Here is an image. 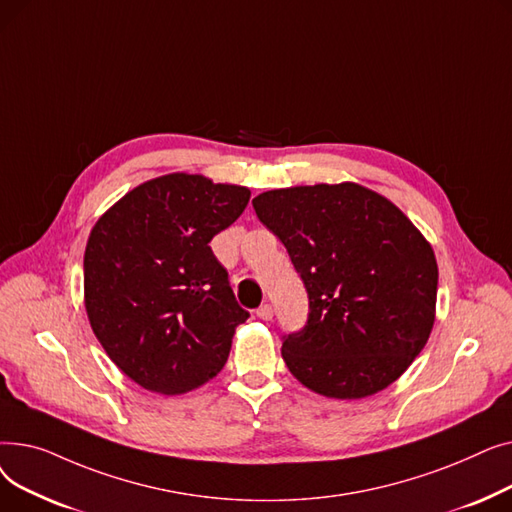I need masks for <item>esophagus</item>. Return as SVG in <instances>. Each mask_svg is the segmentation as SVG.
Returning a JSON list of instances; mask_svg holds the SVG:
<instances>
[{
    "instance_id": "obj_1",
    "label": "esophagus",
    "mask_w": 512,
    "mask_h": 512,
    "mask_svg": "<svg viewBox=\"0 0 512 512\" xmlns=\"http://www.w3.org/2000/svg\"><path fill=\"white\" fill-rule=\"evenodd\" d=\"M257 317H259V319H263V321H270V319L274 317V309H272V305H261V307L257 309Z\"/></svg>"
}]
</instances>
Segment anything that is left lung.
Segmentation results:
<instances>
[{
	"mask_svg": "<svg viewBox=\"0 0 512 512\" xmlns=\"http://www.w3.org/2000/svg\"><path fill=\"white\" fill-rule=\"evenodd\" d=\"M253 207L307 288V324L282 340L294 378L340 400L396 382L434 328L432 245L392 201L355 182L278 188Z\"/></svg>",
	"mask_w": 512,
	"mask_h": 512,
	"instance_id": "obj_1",
	"label": "left lung"
}]
</instances>
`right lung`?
<instances>
[{
    "mask_svg": "<svg viewBox=\"0 0 512 512\" xmlns=\"http://www.w3.org/2000/svg\"><path fill=\"white\" fill-rule=\"evenodd\" d=\"M249 197L247 186L176 172L132 188L93 226L85 249L91 328L145 390L184 394L226 365L249 311L209 242Z\"/></svg>",
    "mask_w": 512,
    "mask_h": 512,
    "instance_id": "right-lung-1",
    "label": "right lung"
}]
</instances>
